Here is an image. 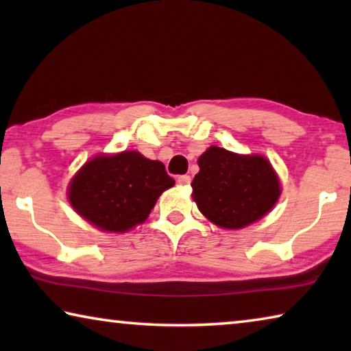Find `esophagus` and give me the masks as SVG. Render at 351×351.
I'll list each match as a JSON object with an SVG mask.
<instances>
[{"label":"esophagus","instance_id":"34e87169","mask_svg":"<svg viewBox=\"0 0 351 351\" xmlns=\"http://www.w3.org/2000/svg\"><path fill=\"white\" fill-rule=\"evenodd\" d=\"M178 184H181V186H189L190 176L189 175H180V176H178Z\"/></svg>","mask_w":351,"mask_h":351}]
</instances>
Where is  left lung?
<instances>
[{"label":"left lung","instance_id":"8db88e82","mask_svg":"<svg viewBox=\"0 0 351 351\" xmlns=\"http://www.w3.org/2000/svg\"><path fill=\"white\" fill-rule=\"evenodd\" d=\"M192 197L199 212L224 229L258 221L280 197V181L260 154H237L212 145L198 158Z\"/></svg>","mask_w":351,"mask_h":351}]
</instances>
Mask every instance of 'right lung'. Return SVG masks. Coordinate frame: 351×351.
<instances>
[{
    "mask_svg": "<svg viewBox=\"0 0 351 351\" xmlns=\"http://www.w3.org/2000/svg\"><path fill=\"white\" fill-rule=\"evenodd\" d=\"M175 180L162 162L136 150L99 154L77 171L68 187L73 209L104 232H127L144 223Z\"/></svg>",
    "mask_w": 351,
    "mask_h": 351,
    "instance_id": "obj_1",
    "label": "right lung"
}]
</instances>
